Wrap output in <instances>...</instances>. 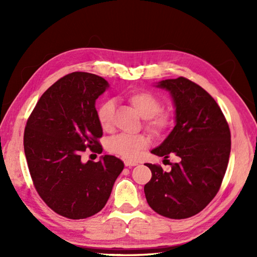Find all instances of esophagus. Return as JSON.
<instances>
[{
  "mask_svg": "<svg viewBox=\"0 0 257 257\" xmlns=\"http://www.w3.org/2000/svg\"><path fill=\"white\" fill-rule=\"evenodd\" d=\"M124 165L127 168H132V167H135V165H137V163L132 162V161H124Z\"/></svg>",
  "mask_w": 257,
  "mask_h": 257,
  "instance_id": "34e87169",
  "label": "esophagus"
}]
</instances>
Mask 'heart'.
Masks as SVG:
<instances>
[{"instance_id": "1", "label": "heart", "mask_w": 257, "mask_h": 257, "mask_svg": "<svg viewBox=\"0 0 257 257\" xmlns=\"http://www.w3.org/2000/svg\"><path fill=\"white\" fill-rule=\"evenodd\" d=\"M127 99L134 106L138 114L145 119L146 127L155 135H160L168 129L170 124V115L162 112V102L155 94L147 90H135L127 95ZM114 110V102L105 99L97 110V119L104 130H108L112 125V114ZM149 138L145 135L127 136L119 135L107 143V151L110 153L121 156L123 159L134 160L142 150L149 145Z\"/></svg>"}]
</instances>
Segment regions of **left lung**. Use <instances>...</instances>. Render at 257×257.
Listing matches in <instances>:
<instances>
[{
	"label": "left lung",
	"instance_id": "obj_1",
	"mask_svg": "<svg viewBox=\"0 0 257 257\" xmlns=\"http://www.w3.org/2000/svg\"><path fill=\"white\" fill-rule=\"evenodd\" d=\"M154 86L170 94L176 124L151 153L165 160L175 154L179 161L170 163L169 172L146 163L152 171L144 187L146 201L161 215L187 219L219 191L231 150L229 125L214 98L195 82L179 77Z\"/></svg>",
	"mask_w": 257,
	"mask_h": 257
}]
</instances>
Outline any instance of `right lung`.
Returning <instances> with one entry per match:
<instances>
[{
  "instance_id": "add662e5",
  "label": "right lung",
  "mask_w": 257,
  "mask_h": 257,
  "mask_svg": "<svg viewBox=\"0 0 257 257\" xmlns=\"http://www.w3.org/2000/svg\"><path fill=\"white\" fill-rule=\"evenodd\" d=\"M108 87L93 73H69L42 95L26 125L24 149L35 188L47 206L68 219L101 211L123 170L122 161L113 155L81 161L87 147L103 151L95 103Z\"/></svg>"
}]
</instances>
